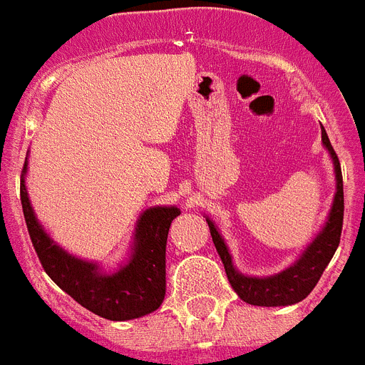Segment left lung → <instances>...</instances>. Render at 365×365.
Segmentation results:
<instances>
[{"instance_id":"left-lung-1","label":"left lung","mask_w":365,"mask_h":365,"mask_svg":"<svg viewBox=\"0 0 365 365\" xmlns=\"http://www.w3.org/2000/svg\"><path fill=\"white\" fill-rule=\"evenodd\" d=\"M322 131V144L330 153L334 161V173H336V195H334V204L328 213V219L322 230L315 236V240L307 245L300 259L294 264L285 268L283 272L269 277H250V275L240 274L234 268L232 257L229 253V247L225 244L223 236L219 234L217 227L213 225L212 219L206 217L212 232V240L215 244L219 257L223 260L225 272L229 277V283L232 285L234 292L251 306H264V307H277V306H292L298 304L309 294L311 290L321 279L322 272L336 253L339 238H341L343 229V210H345V200H343V176L341 165L337 159L336 152L330 144L324 127Z\"/></svg>"}]
</instances>
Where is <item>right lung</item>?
<instances>
[{
	"instance_id": "obj_1",
	"label": "right lung",
	"mask_w": 365,
	"mask_h": 365,
	"mask_svg": "<svg viewBox=\"0 0 365 365\" xmlns=\"http://www.w3.org/2000/svg\"><path fill=\"white\" fill-rule=\"evenodd\" d=\"M28 157L20 180V200L29 238L44 272L56 285L91 313L108 321H131L155 311L165 300V255L176 206H153L136 221L131 257L115 272L61 250L35 217L26 189Z\"/></svg>"
}]
</instances>
